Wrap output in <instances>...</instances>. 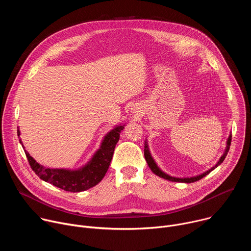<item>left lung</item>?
<instances>
[{"label": "left lung", "instance_id": "8db88e82", "mask_svg": "<svg viewBox=\"0 0 251 251\" xmlns=\"http://www.w3.org/2000/svg\"><path fill=\"white\" fill-rule=\"evenodd\" d=\"M230 143H231V135H230V136L228 137V139H227V143H226L227 145H226V152H225L224 155L221 157V159H220V161L218 162V164H217L216 166H214V167H212L211 169H209L208 171H206L205 173H203V174H201V175H200V176H193V177H184V178H182V177H181V178H180V177H174V176H171L165 174L164 172H162V171L159 169V167L156 165L155 161L153 160V158H152V156H151V154H150V152H149L148 144H147L146 141H145V147H144V156H145V159H146L147 164H148V166L150 167L151 171H152L155 175H157V176H159L165 178V180L172 181V182H178V183H194V182H197V181L201 180V178H202V177L205 176L206 175H208L213 169H216L218 166H220V165L224 162V160L226 159V155H227V152H228V150H229Z\"/></svg>", "mask_w": 251, "mask_h": 251}]
</instances>
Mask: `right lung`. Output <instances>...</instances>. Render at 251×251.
Returning a JSON list of instances; mask_svg holds the SVG:
<instances>
[{
  "mask_svg": "<svg viewBox=\"0 0 251 251\" xmlns=\"http://www.w3.org/2000/svg\"><path fill=\"white\" fill-rule=\"evenodd\" d=\"M123 128L124 125L117 126L107 134L102 142L100 149L95 153L91 161L80 170L70 171L64 169L44 168L42 165L35 162L25 150V153L30 168L43 181L66 192H83L96 186L104 177L111 163L115 146L119 141L120 132ZM18 136H20L19 130ZM20 142L22 143L21 140Z\"/></svg>",
  "mask_w": 251,
  "mask_h": 251,
  "instance_id": "1",
  "label": "right lung"
}]
</instances>
